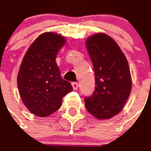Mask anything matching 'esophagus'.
<instances>
[{
	"mask_svg": "<svg viewBox=\"0 0 151 151\" xmlns=\"http://www.w3.org/2000/svg\"><path fill=\"white\" fill-rule=\"evenodd\" d=\"M72 86L74 90H76V89L78 88V86H79V84H78V83H76V82H73V83H72Z\"/></svg>",
	"mask_w": 151,
	"mask_h": 151,
	"instance_id": "obj_1",
	"label": "esophagus"
}]
</instances>
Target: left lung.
Masks as SVG:
<instances>
[{"label": "left lung", "instance_id": "left-lung-1", "mask_svg": "<svg viewBox=\"0 0 151 151\" xmlns=\"http://www.w3.org/2000/svg\"><path fill=\"white\" fill-rule=\"evenodd\" d=\"M86 45L95 76V89L85 97L86 110L98 119L113 117L130 95L132 79L128 60L115 41L106 34L87 38Z\"/></svg>", "mask_w": 151, "mask_h": 151}]
</instances>
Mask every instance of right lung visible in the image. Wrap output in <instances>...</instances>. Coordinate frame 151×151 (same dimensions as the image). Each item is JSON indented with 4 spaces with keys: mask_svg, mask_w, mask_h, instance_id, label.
Wrapping results in <instances>:
<instances>
[{
    "mask_svg": "<svg viewBox=\"0 0 151 151\" xmlns=\"http://www.w3.org/2000/svg\"><path fill=\"white\" fill-rule=\"evenodd\" d=\"M66 41L60 35L42 34L31 45L21 63L17 85L21 99L30 112L45 117L60 107L63 97L72 91L60 76L56 57Z\"/></svg>",
    "mask_w": 151,
    "mask_h": 151,
    "instance_id": "1",
    "label": "right lung"
}]
</instances>
